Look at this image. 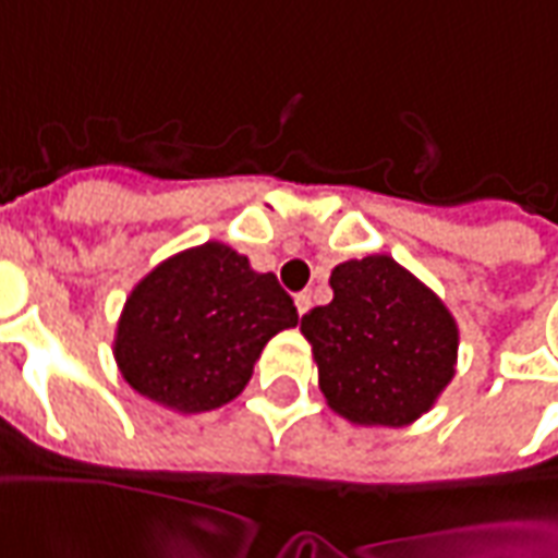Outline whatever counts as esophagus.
<instances>
[{"instance_id":"34e87169","label":"esophagus","mask_w":558,"mask_h":558,"mask_svg":"<svg viewBox=\"0 0 558 558\" xmlns=\"http://www.w3.org/2000/svg\"><path fill=\"white\" fill-rule=\"evenodd\" d=\"M295 307H299V314H307L311 311V292H299L295 295Z\"/></svg>"}]
</instances>
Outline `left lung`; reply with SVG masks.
I'll return each mask as SVG.
<instances>
[{"label": "left lung", "instance_id": "left-lung-1", "mask_svg": "<svg viewBox=\"0 0 558 558\" xmlns=\"http://www.w3.org/2000/svg\"><path fill=\"white\" fill-rule=\"evenodd\" d=\"M328 283L335 299L302 316L328 407L352 424L421 418L454 379V316L386 254L340 263Z\"/></svg>", "mask_w": 558, "mask_h": 558}]
</instances>
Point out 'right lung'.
I'll use <instances>...</instances> for the list:
<instances>
[{
	"label": "right lung",
	"instance_id": "add662e5",
	"mask_svg": "<svg viewBox=\"0 0 558 558\" xmlns=\"http://www.w3.org/2000/svg\"><path fill=\"white\" fill-rule=\"evenodd\" d=\"M299 323L278 278L230 244L163 259L131 290L113 355L125 383L175 412H208L242 395L268 340Z\"/></svg>",
	"mask_w": 558,
	"mask_h": 558
}]
</instances>
